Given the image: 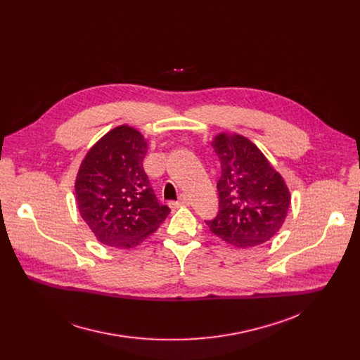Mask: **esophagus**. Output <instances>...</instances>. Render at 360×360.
Segmentation results:
<instances>
[{"instance_id":"1","label":"esophagus","mask_w":360,"mask_h":360,"mask_svg":"<svg viewBox=\"0 0 360 360\" xmlns=\"http://www.w3.org/2000/svg\"><path fill=\"white\" fill-rule=\"evenodd\" d=\"M184 205H189V198L182 195L178 200H174V202H169V207L171 208H178V207H184Z\"/></svg>"}]
</instances>
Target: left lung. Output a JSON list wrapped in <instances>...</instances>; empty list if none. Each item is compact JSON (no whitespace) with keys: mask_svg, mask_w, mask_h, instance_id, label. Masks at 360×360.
<instances>
[{"mask_svg":"<svg viewBox=\"0 0 360 360\" xmlns=\"http://www.w3.org/2000/svg\"><path fill=\"white\" fill-rule=\"evenodd\" d=\"M212 148L221 162L219 211L205 221L210 231L236 248L269 240L282 226L290 195L264 153L240 135L219 134Z\"/></svg>","mask_w":360,"mask_h":360,"instance_id":"1","label":"left lung"}]
</instances>
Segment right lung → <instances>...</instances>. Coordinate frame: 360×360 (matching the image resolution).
<instances>
[{"label": "right lung", "instance_id": "right-lung-1", "mask_svg": "<svg viewBox=\"0 0 360 360\" xmlns=\"http://www.w3.org/2000/svg\"><path fill=\"white\" fill-rule=\"evenodd\" d=\"M146 142L122 125L102 136L84 158L77 181V205L96 239L112 248H134L155 232L169 214L143 169Z\"/></svg>", "mask_w": 360, "mask_h": 360}]
</instances>
